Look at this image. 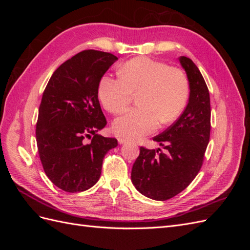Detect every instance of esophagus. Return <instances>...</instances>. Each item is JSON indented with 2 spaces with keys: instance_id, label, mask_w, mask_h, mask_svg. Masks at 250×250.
<instances>
[{
  "instance_id": "34e87169",
  "label": "esophagus",
  "mask_w": 250,
  "mask_h": 250,
  "mask_svg": "<svg viewBox=\"0 0 250 250\" xmlns=\"http://www.w3.org/2000/svg\"><path fill=\"white\" fill-rule=\"evenodd\" d=\"M118 141H119V144H125L127 142V140L123 139V138H120Z\"/></svg>"
}]
</instances>
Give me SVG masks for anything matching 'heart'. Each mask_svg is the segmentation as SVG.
<instances>
[{
	"label": "heart",
	"mask_w": 250,
	"mask_h": 250,
	"mask_svg": "<svg viewBox=\"0 0 250 250\" xmlns=\"http://www.w3.org/2000/svg\"><path fill=\"white\" fill-rule=\"evenodd\" d=\"M120 77L104 75L98 96L111 113L123 112L133 94H139L140 107L129 109L115 120L112 129L119 137L138 139L157 129L160 121L175 120L186 106L188 84L185 74L175 67L148 57H137L119 70Z\"/></svg>",
	"instance_id": "b5f03b06"
}]
</instances>
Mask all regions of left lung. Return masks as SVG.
Here are the masks:
<instances>
[{"mask_svg": "<svg viewBox=\"0 0 250 250\" xmlns=\"http://www.w3.org/2000/svg\"><path fill=\"white\" fill-rule=\"evenodd\" d=\"M179 62L190 85L188 103L175 123L153 138L165 151L141 147L131 171L135 188L160 201L174 197L192 183L209 141L210 102L207 83L190 58L180 56Z\"/></svg>", "mask_w": 250, "mask_h": 250, "instance_id": "left-lung-1", "label": "left lung"}]
</instances>
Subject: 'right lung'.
Segmentation results:
<instances>
[{
	"label": "right lung",
	"mask_w": 250,
	"mask_h": 250,
	"mask_svg": "<svg viewBox=\"0 0 250 250\" xmlns=\"http://www.w3.org/2000/svg\"><path fill=\"white\" fill-rule=\"evenodd\" d=\"M118 57L84 50L53 73L42 94L36 143L42 168L62 190L77 193L92 188L101 175L103 158L117 139L97 132L106 125L98 86Z\"/></svg>",
	"instance_id": "add662e5"
}]
</instances>
